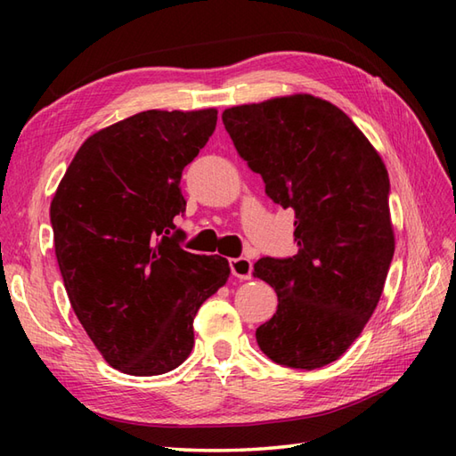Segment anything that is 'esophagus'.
Instances as JSON below:
<instances>
[{
	"label": "esophagus",
	"mask_w": 456,
	"mask_h": 456,
	"mask_svg": "<svg viewBox=\"0 0 456 456\" xmlns=\"http://www.w3.org/2000/svg\"><path fill=\"white\" fill-rule=\"evenodd\" d=\"M229 266H231V274L237 276L239 280H250V276H253V263H250V258L247 256L231 258Z\"/></svg>",
	"instance_id": "obj_1"
}]
</instances>
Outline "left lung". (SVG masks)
<instances>
[{
  "instance_id": "1",
  "label": "left lung",
  "mask_w": 456,
  "mask_h": 456,
  "mask_svg": "<svg viewBox=\"0 0 456 456\" xmlns=\"http://www.w3.org/2000/svg\"><path fill=\"white\" fill-rule=\"evenodd\" d=\"M221 118L268 198L296 211L297 255L255 265L278 296L256 343L278 364L322 368L353 345L382 296L394 256L388 170L346 113L309 94Z\"/></svg>"
}]
</instances>
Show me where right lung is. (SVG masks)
<instances>
[{
	"mask_svg": "<svg viewBox=\"0 0 456 456\" xmlns=\"http://www.w3.org/2000/svg\"><path fill=\"white\" fill-rule=\"evenodd\" d=\"M217 110L141 111L84 141L51 203L54 253L76 317L110 366L157 376L193 346V317L227 282L219 255H191L174 217L182 170Z\"/></svg>",
	"mask_w": 456,
	"mask_h": 456,
	"instance_id": "1",
	"label": "right lung"
}]
</instances>
